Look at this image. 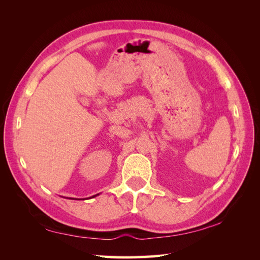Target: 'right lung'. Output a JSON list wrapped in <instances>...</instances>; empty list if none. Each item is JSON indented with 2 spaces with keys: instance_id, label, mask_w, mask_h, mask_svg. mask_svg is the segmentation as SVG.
I'll return each instance as SVG.
<instances>
[{
  "instance_id": "1",
  "label": "right lung",
  "mask_w": 260,
  "mask_h": 260,
  "mask_svg": "<svg viewBox=\"0 0 260 260\" xmlns=\"http://www.w3.org/2000/svg\"><path fill=\"white\" fill-rule=\"evenodd\" d=\"M94 196H96V195H94Z\"/></svg>"
}]
</instances>
